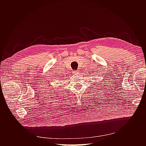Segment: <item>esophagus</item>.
<instances>
[{
  "label": "esophagus",
  "instance_id": "34e87169",
  "mask_svg": "<svg viewBox=\"0 0 146 146\" xmlns=\"http://www.w3.org/2000/svg\"><path fill=\"white\" fill-rule=\"evenodd\" d=\"M78 72H79L78 70H74V71H73V74H77Z\"/></svg>",
  "mask_w": 146,
  "mask_h": 146
}]
</instances>
